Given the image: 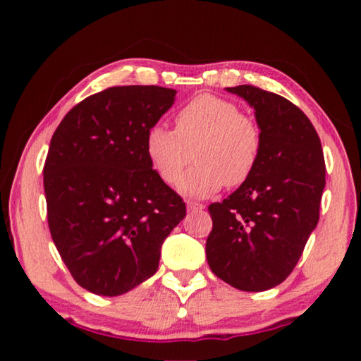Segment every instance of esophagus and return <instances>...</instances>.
Masks as SVG:
<instances>
[{
	"instance_id": "34e87169",
	"label": "esophagus",
	"mask_w": 361,
	"mask_h": 361,
	"mask_svg": "<svg viewBox=\"0 0 361 361\" xmlns=\"http://www.w3.org/2000/svg\"><path fill=\"white\" fill-rule=\"evenodd\" d=\"M205 205L197 204V202H188V212H202Z\"/></svg>"
}]
</instances>
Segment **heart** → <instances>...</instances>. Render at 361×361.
Masks as SVG:
<instances>
[{
    "mask_svg": "<svg viewBox=\"0 0 361 361\" xmlns=\"http://www.w3.org/2000/svg\"><path fill=\"white\" fill-rule=\"evenodd\" d=\"M145 149L161 178L175 185L195 152L198 166L180 180L188 197L204 199L226 186H239L258 164L261 132L253 119L221 97L202 94L175 116V132L151 127Z\"/></svg>",
    "mask_w": 361,
    "mask_h": 361,
    "instance_id": "obj_1",
    "label": "heart"
}]
</instances>
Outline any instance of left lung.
I'll use <instances>...</instances> for the list:
<instances>
[{
    "instance_id": "1",
    "label": "left lung",
    "mask_w": 361,
    "mask_h": 361,
    "mask_svg": "<svg viewBox=\"0 0 361 361\" xmlns=\"http://www.w3.org/2000/svg\"><path fill=\"white\" fill-rule=\"evenodd\" d=\"M255 109L261 152L253 173L209 207L212 272L242 291H266L290 276L319 223L325 161L312 122L283 97L253 85L226 87Z\"/></svg>"
}]
</instances>
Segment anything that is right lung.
<instances>
[{"mask_svg":"<svg viewBox=\"0 0 361 361\" xmlns=\"http://www.w3.org/2000/svg\"><path fill=\"white\" fill-rule=\"evenodd\" d=\"M176 90L121 85L90 95L54 132L44 164L47 221L73 279L119 296L157 271L186 205L152 170L146 133Z\"/></svg>","mask_w":361,"mask_h":361,"instance_id":"add662e5","label":"right lung"}]
</instances>
